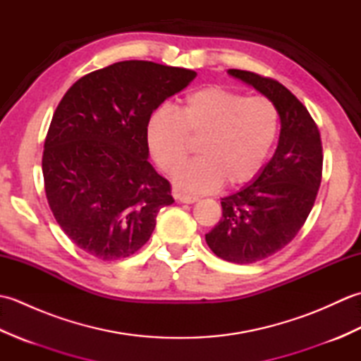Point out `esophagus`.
<instances>
[{
	"label": "esophagus",
	"mask_w": 361,
	"mask_h": 361,
	"mask_svg": "<svg viewBox=\"0 0 361 361\" xmlns=\"http://www.w3.org/2000/svg\"><path fill=\"white\" fill-rule=\"evenodd\" d=\"M175 198L178 202H181V203H195V202H198V197L181 194V192H175Z\"/></svg>",
	"instance_id": "34e87169"
}]
</instances>
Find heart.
I'll return each mask as SVG.
<instances>
[{
	"label": "heart",
	"mask_w": 361,
	"mask_h": 361,
	"mask_svg": "<svg viewBox=\"0 0 361 361\" xmlns=\"http://www.w3.org/2000/svg\"><path fill=\"white\" fill-rule=\"evenodd\" d=\"M279 135V111L268 97H248L220 85L186 96L176 111L158 106L145 124L152 158L169 175L185 164L192 141L197 158L176 176V185L206 192L225 181L229 188L248 185L262 172Z\"/></svg>",
	"instance_id": "heart-1"
}]
</instances>
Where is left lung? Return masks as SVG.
I'll return each instance as SVG.
<instances>
[{
  "mask_svg": "<svg viewBox=\"0 0 361 361\" xmlns=\"http://www.w3.org/2000/svg\"><path fill=\"white\" fill-rule=\"evenodd\" d=\"M228 74L270 99L281 118L270 163L248 186L221 198V220L206 234L220 259L255 264L288 245L307 220L323 175V145L310 113L282 83L251 71Z\"/></svg>",
  "mask_w": 361,
  "mask_h": 361,
  "instance_id": "left-lung-1",
  "label": "left lung"
}]
</instances>
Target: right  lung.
Returning <instances> with one entry per match:
<instances>
[{
	"label": "right lung",
	"mask_w": 361,
	"mask_h": 361,
	"mask_svg": "<svg viewBox=\"0 0 361 361\" xmlns=\"http://www.w3.org/2000/svg\"><path fill=\"white\" fill-rule=\"evenodd\" d=\"M197 73L126 60L83 75L44 140V192L63 233L88 255L119 260L150 239L171 183L147 161L145 124Z\"/></svg>",
	"instance_id": "add662e5"
}]
</instances>
